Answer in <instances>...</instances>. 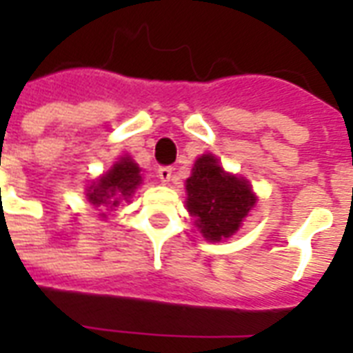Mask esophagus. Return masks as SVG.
Segmentation results:
<instances>
[{"label":"esophagus","instance_id":"esophagus-1","mask_svg":"<svg viewBox=\"0 0 353 353\" xmlns=\"http://www.w3.org/2000/svg\"><path fill=\"white\" fill-rule=\"evenodd\" d=\"M172 174H174V172H172L170 166H161L159 170H157V176H159V179L163 183H170Z\"/></svg>","mask_w":353,"mask_h":353}]
</instances>
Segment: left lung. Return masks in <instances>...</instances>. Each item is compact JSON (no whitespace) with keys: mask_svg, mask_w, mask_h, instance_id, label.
Instances as JSON below:
<instances>
[{"mask_svg":"<svg viewBox=\"0 0 353 353\" xmlns=\"http://www.w3.org/2000/svg\"><path fill=\"white\" fill-rule=\"evenodd\" d=\"M185 187L187 210L205 240L221 241L234 234L256 205L249 181L223 170L212 154L196 159Z\"/></svg>","mask_w":353,"mask_h":353,"instance_id":"obj_1","label":"left lung"}]
</instances>
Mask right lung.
<instances>
[{"label": "right lung", "instance_id": "right-lung-1", "mask_svg": "<svg viewBox=\"0 0 353 353\" xmlns=\"http://www.w3.org/2000/svg\"><path fill=\"white\" fill-rule=\"evenodd\" d=\"M143 183L141 168L132 157H121L115 165L102 174L97 181H93L85 188V196L97 209L112 210L122 203L130 201L133 192ZM101 218H106V212H101Z\"/></svg>", "mask_w": 353, "mask_h": 353}]
</instances>
